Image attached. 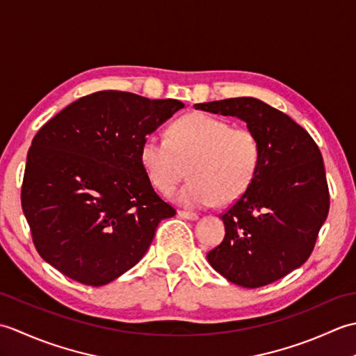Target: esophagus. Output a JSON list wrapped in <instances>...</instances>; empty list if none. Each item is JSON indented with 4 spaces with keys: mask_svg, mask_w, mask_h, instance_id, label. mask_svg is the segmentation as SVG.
Here are the masks:
<instances>
[{
    "mask_svg": "<svg viewBox=\"0 0 356 356\" xmlns=\"http://www.w3.org/2000/svg\"><path fill=\"white\" fill-rule=\"evenodd\" d=\"M179 217H182V218H185V220H199V216L197 214H194V213H188V211H179Z\"/></svg>",
    "mask_w": 356,
    "mask_h": 356,
    "instance_id": "34e87169",
    "label": "esophagus"
}]
</instances>
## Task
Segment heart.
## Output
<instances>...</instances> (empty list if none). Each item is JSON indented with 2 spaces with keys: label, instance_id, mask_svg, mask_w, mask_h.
<instances>
[{
  "label": "heart",
  "instance_id": "heart-1",
  "mask_svg": "<svg viewBox=\"0 0 356 356\" xmlns=\"http://www.w3.org/2000/svg\"><path fill=\"white\" fill-rule=\"evenodd\" d=\"M140 163L159 191L170 194L184 179L190 182L172 195L180 207L203 209L238 200L259 172L261 143L246 127L190 113L172 122L168 139L149 136L140 145Z\"/></svg>",
  "mask_w": 356,
  "mask_h": 356
}]
</instances>
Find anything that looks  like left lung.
<instances>
[{
  "label": "left lung",
  "mask_w": 356,
  "mask_h": 356,
  "mask_svg": "<svg viewBox=\"0 0 356 356\" xmlns=\"http://www.w3.org/2000/svg\"><path fill=\"white\" fill-rule=\"evenodd\" d=\"M194 108L241 119L261 143L259 172L220 216L225 238L207 259L234 284L254 289L274 283L309 259L327 217L329 188L320 148L303 127L255 97Z\"/></svg>",
  "instance_id": "1"
}]
</instances>
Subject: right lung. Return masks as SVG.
<instances>
[{"label": "right lung", "instance_id": "obj_1", "mask_svg": "<svg viewBox=\"0 0 356 356\" xmlns=\"http://www.w3.org/2000/svg\"><path fill=\"white\" fill-rule=\"evenodd\" d=\"M184 107L104 90L42 125L27 153L21 205L45 261L74 282L104 286L145 255L176 209L151 185L140 145Z\"/></svg>", "mask_w": 356, "mask_h": 356}]
</instances>
